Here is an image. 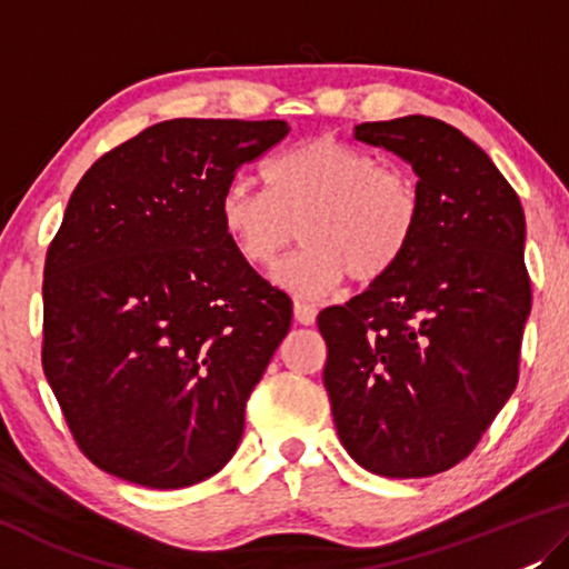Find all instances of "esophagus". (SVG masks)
<instances>
[{
	"mask_svg": "<svg viewBox=\"0 0 569 569\" xmlns=\"http://www.w3.org/2000/svg\"><path fill=\"white\" fill-rule=\"evenodd\" d=\"M293 317L299 325H315L317 322V307L307 301H296L293 303Z\"/></svg>",
	"mask_w": 569,
	"mask_h": 569,
	"instance_id": "34e87169",
	"label": "esophagus"
}]
</instances>
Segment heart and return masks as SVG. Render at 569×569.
Here are the masks:
<instances>
[{"instance_id":"1","label":"heart","mask_w":569,"mask_h":569,"mask_svg":"<svg viewBox=\"0 0 569 569\" xmlns=\"http://www.w3.org/2000/svg\"><path fill=\"white\" fill-rule=\"evenodd\" d=\"M266 182H229L219 203L223 234L247 266L270 268L301 227L303 250L276 268L273 281L303 299H322L348 276L379 281L418 234L422 196L415 178L332 136L270 159Z\"/></svg>"}]
</instances>
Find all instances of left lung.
I'll return each instance as SVG.
<instances>
[{
	"mask_svg": "<svg viewBox=\"0 0 569 569\" xmlns=\"http://www.w3.org/2000/svg\"><path fill=\"white\" fill-rule=\"evenodd\" d=\"M356 139L418 174L422 219L399 266L317 317L346 451L373 475L433 477L475 451L518 383L531 315L526 216L459 128L405 116Z\"/></svg>",
	"mask_w": 569,
	"mask_h": 569,
	"instance_id": "1",
	"label": "left lung"
}]
</instances>
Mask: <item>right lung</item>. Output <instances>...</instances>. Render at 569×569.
Wrapping results in <instances>:
<instances>
[{
    "label": "right lung",
    "mask_w": 569,
    "mask_h": 569,
    "mask_svg": "<svg viewBox=\"0 0 569 569\" xmlns=\"http://www.w3.org/2000/svg\"><path fill=\"white\" fill-rule=\"evenodd\" d=\"M286 121L174 118L100 157L43 270V371L77 446L151 490L213 477L291 327V299L223 234L239 167Z\"/></svg>",
    "instance_id": "add662e5"
}]
</instances>
